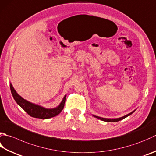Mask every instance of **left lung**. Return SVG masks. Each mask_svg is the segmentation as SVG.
Wrapping results in <instances>:
<instances>
[{
    "instance_id": "8db88e82",
    "label": "left lung",
    "mask_w": 156,
    "mask_h": 156,
    "mask_svg": "<svg viewBox=\"0 0 156 156\" xmlns=\"http://www.w3.org/2000/svg\"><path fill=\"white\" fill-rule=\"evenodd\" d=\"M135 111L130 112V114H127V115H124V116H123V117L118 118H114V119H112V118H101V117L97 116V115H93L94 117L98 118V119H99V120H103V121H105V122H118V121H120V120H122V119H124L125 118L128 117V116H129V115L132 114L134 112H135Z\"/></svg>"
}]
</instances>
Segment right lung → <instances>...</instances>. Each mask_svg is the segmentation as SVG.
<instances>
[{
  "mask_svg": "<svg viewBox=\"0 0 156 156\" xmlns=\"http://www.w3.org/2000/svg\"><path fill=\"white\" fill-rule=\"evenodd\" d=\"M10 88L12 95H13L15 101L17 102V104L19 105L27 114L33 118L43 119L44 120V119H48L52 117L56 116V115L60 114L61 112L62 111L64 105H65L66 95L64 96L62 102H61L59 106H57V108L53 109H47L24 99L23 97H21L20 94H17V93L15 91L11 84H10Z\"/></svg>",
  "mask_w": 156,
  "mask_h": 156,
  "instance_id": "add662e5",
  "label": "right lung"
}]
</instances>
